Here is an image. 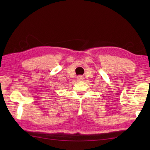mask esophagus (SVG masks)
<instances>
[{
	"label": "esophagus",
	"mask_w": 150,
	"mask_h": 150,
	"mask_svg": "<svg viewBox=\"0 0 150 150\" xmlns=\"http://www.w3.org/2000/svg\"><path fill=\"white\" fill-rule=\"evenodd\" d=\"M77 79L79 81H81L84 79V77H82V76H78V77H77Z\"/></svg>",
	"instance_id": "esophagus-1"
}]
</instances>
